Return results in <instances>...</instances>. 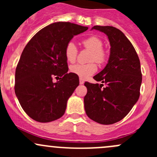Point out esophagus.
<instances>
[{
    "instance_id": "esophagus-1",
    "label": "esophagus",
    "mask_w": 157,
    "mask_h": 157,
    "mask_svg": "<svg viewBox=\"0 0 157 157\" xmlns=\"http://www.w3.org/2000/svg\"><path fill=\"white\" fill-rule=\"evenodd\" d=\"M83 83H84V80H82L81 78H80V85H83Z\"/></svg>"
}]
</instances>
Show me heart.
<instances>
[{
	"instance_id": "heart-1",
	"label": "heart",
	"mask_w": 157,
	"mask_h": 157,
	"mask_svg": "<svg viewBox=\"0 0 157 157\" xmlns=\"http://www.w3.org/2000/svg\"><path fill=\"white\" fill-rule=\"evenodd\" d=\"M83 46L89 50L92 51L90 61H96V62L103 63L105 60V53L102 50L103 43L102 40L96 36H90L82 42ZM77 48L74 42H71L65 48V57L68 62L73 63L75 61L77 56ZM97 70V66L95 63L89 64H76L71 67L70 71L72 74L78 76L82 80L86 79L90 75L94 74Z\"/></svg>"
}]
</instances>
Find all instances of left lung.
<instances>
[{
    "instance_id": "obj_1",
    "label": "left lung",
    "mask_w": 157,
    "mask_h": 157,
    "mask_svg": "<svg viewBox=\"0 0 157 157\" xmlns=\"http://www.w3.org/2000/svg\"><path fill=\"white\" fill-rule=\"evenodd\" d=\"M92 29L108 36L110 55L105 68L93 77L106 86L84 83L87 88L84 108L90 119L102 124H112L123 119L138 100L142 82L140 60L121 30L109 26H94Z\"/></svg>"
}]
</instances>
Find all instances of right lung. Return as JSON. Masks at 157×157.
<instances>
[{"label": "right lung", "mask_w": 157, "mask_h": 157, "mask_svg": "<svg viewBox=\"0 0 157 157\" xmlns=\"http://www.w3.org/2000/svg\"><path fill=\"white\" fill-rule=\"evenodd\" d=\"M88 29L57 22L38 32L27 43L16 68L15 93L26 114L39 122H50L64 114L69 97L79 85L67 73L65 48L74 36ZM54 77L59 79L56 83Z\"/></svg>", "instance_id": "1"}]
</instances>
